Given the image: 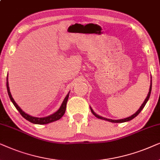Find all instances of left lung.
Returning a JSON list of instances; mask_svg holds the SVG:
<instances>
[{
    "label": "left lung",
    "mask_w": 160,
    "mask_h": 160,
    "mask_svg": "<svg viewBox=\"0 0 160 160\" xmlns=\"http://www.w3.org/2000/svg\"><path fill=\"white\" fill-rule=\"evenodd\" d=\"M152 83H151L150 88H149V92H148V96H147L146 99H145V101L143 102V103H142V105L140 106V108H139V110H138V111L136 112L135 114H133L132 116H131L130 117H128V118H123V119H120V120H112V119H108V118H103V117H102V116H98V115L96 114L95 112L93 111V110L91 109V112H92V113H93V115H94V116H95L96 117H97V118H100V119H103V120H107V121H110V122H112V123H123V122H126V121H130V120H132V119H133L134 118H135V117L137 116L139 114L140 112H141V110H142V109H143V108L145 107V105H146V102H148V99H149V97H150L151 91H152Z\"/></svg>",
    "instance_id": "1"
}]
</instances>
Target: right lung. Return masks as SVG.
Here are the masks:
<instances>
[{
	"label": "right lung",
	"mask_w": 160,
	"mask_h": 160,
	"mask_svg": "<svg viewBox=\"0 0 160 160\" xmlns=\"http://www.w3.org/2000/svg\"><path fill=\"white\" fill-rule=\"evenodd\" d=\"M6 87H7V91H8V94L9 96V98L11 99V101L12 102V103L14 104V107L17 108V110L20 112V113L21 114L23 118H25L26 120H28L30 122L33 123H37V124H47V123H51L52 121L59 120L61 117H62L63 115L65 113L66 111V108H67V100L68 98H69V93L67 95V97H65L64 100H63L62 105H61V108H59V110L58 111H56L55 113H53L52 115H50L48 117H44V118H36V117H33L29 116L22 111V110L20 109V108L17 105V103L14 102V100L13 98L12 97V94H11L10 91H9V87H8V78H7V82H6Z\"/></svg>",
	"instance_id": "right-lung-1"
}]
</instances>
